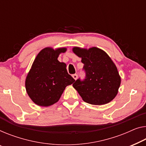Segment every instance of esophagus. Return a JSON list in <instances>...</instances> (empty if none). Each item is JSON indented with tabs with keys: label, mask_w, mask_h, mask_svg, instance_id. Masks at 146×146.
Returning a JSON list of instances; mask_svg holds the SVG:
<instances>
[{
	"label": "esophagus",
	"mask_w": 146,
	"mask_h": 146,
	"mask_svg": "<svg viewBox=\"0 0 146 146\" xmlns=\"http://www.w3.org/2000/svg\"><path fill=\"white\" fill-rule=\"evenodd\" d=\"M72 77H73L74 79L77 80V77H78V75H77V74H73V75H72Z\"/></svg>",
	"instance_id": "34e87169"
}]
</instances>
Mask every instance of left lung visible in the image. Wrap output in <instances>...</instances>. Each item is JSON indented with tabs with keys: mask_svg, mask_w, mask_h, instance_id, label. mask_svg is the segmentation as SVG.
Returning <instances> with one entry per match:
<instances>
[{
	"mask_svg": "<svg viewBox=\"0 0 146 146\" xmlns=\"http://www.w3.org/2000/svg\"><path fill=\"white\" fill-rule=\"evenodd\" d=\"M73 51L84 64L85 79L73 84L83 101L100 106L113 100L118 93L121 77L110 56L96 47L88 50L74 47Z\"/></svg>",
	"mask_w": 146,
	"mask_h": 146,
	"instance_id": "obj_1",
	"label": "left lung"
}]
</instances>
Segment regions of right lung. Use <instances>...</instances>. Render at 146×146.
<instances>
[{"mask_svg": "<svg viewBox=\"0 0 146 146\" xmlns=\"http://www.w3.org/2000/svg\"><path fill=\"white\" fill-rule=\"evenodd\" d=\"M66 50L45 48L33 63L25 79V88L36 105L44 107L53 105L59 100L66 87L75 81L67 73L66 64L58 60L60 54Z\"/></svg>", "mask_w": 146, "mask_h": 146, "instance_id": "right-lung-1", "label": "right lung"}]
</instances>
